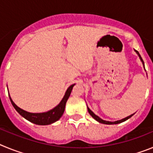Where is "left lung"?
I'll return each instance as SVG.
<instances>
[{
    "label": "left lung",
    "instance_id": "obj_1",
    "mask_svg": "<svg viewBox=\"0 0 153 153\" xmlns=\"http://www.w3.org/2000/svg\"><path fill=\"white\" fill-rule=\"evenodd\" d=\"M136 52L137 53V54L139 55V56H140V60H141V61L143 62V65H144V62H143V59H142L141 56H140V55L139 52H138L137 51H136ZM87 109H88V112H89V113H90V116H91V117H93V119H95V120H97V121H98L99 123H101L109 124V125H110V124H118V123H123V122H124V121H126V120H128V119L130 118L131 117H132V116H133V114H132V115H130V116H129V117H127L126 118H124V119H123V120H118V121H116V122H109V121H105V120H102V119L100 118V117H99L98 116H97V115L94 114V113H93V112H92L91 110H90V109H89L88 107H87Z\"/></svg>",
    "mask_w": 153,
    "mask_h": 153
}]
</instances>
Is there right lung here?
<instances>
[{
	"label": "right lung",
	"mask_w": 153,
	"mask_h": 153,
	"mask_svg": "<svg viewBox=\"0 0 153 153\" xmlns=\"http://www.w3.org/2000/svg\"><path fill=\"white\" fill-rule=\"evenodd\" d=\"M75 84H73L67 89L66 91L64 97H63V100L61 102L58 104L57 106L53 109L50 110V111L47 112V113H28L27 111H24L22 109L19 108L18 106L16 105L14 102L12 101L11 98L10 97V102H11L12 105L14 107V109L17 110L19 113V114H21L24 118L30 122L36 124V125H49V124L53 123L57 121L60 117H62V115L63 114L65 109V106H66V102H67V100H68L69 97L70 95V93L72 91V89Z\"/></svg>",
	"instance_id": "1"
}]
</instances>
